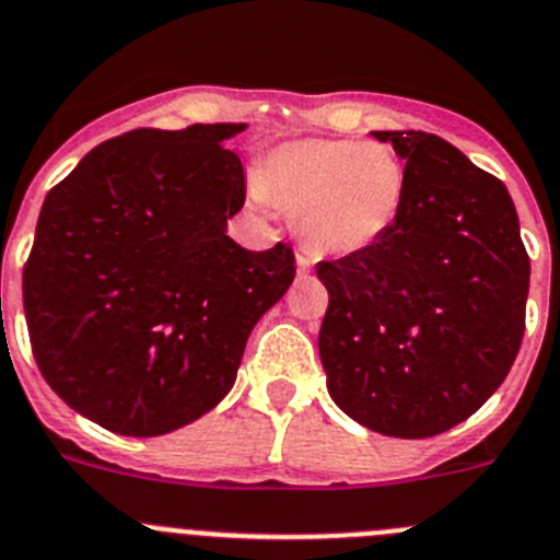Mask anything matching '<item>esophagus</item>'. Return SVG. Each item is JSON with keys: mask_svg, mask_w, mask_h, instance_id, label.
I'll use <instances>...</instances> for the list:
<instances>
[{"mask_svg": "<svg viewBox=\"0 0 560 560\" xmlns=\"http://www.w3.org/2000/svg\"><path fill=\"white\" fill-rule=\"evenodd\" d=\"M296 266H300V271H307L311 266H314V258H311L305 249H296Z\"/></svg>", "mask_w": 560, "mask_h": 560, "instance_id": "esophagus-1", "label": "esophagus"}]
</instances>
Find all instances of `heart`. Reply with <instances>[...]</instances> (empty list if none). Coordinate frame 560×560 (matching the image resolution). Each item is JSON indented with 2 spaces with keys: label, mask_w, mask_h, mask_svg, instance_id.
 Returning <instances> with one entry per match:
<instances>
[{
  "label": "heart",
  "mask_w": 560,
  "mask_h": 560,
  "mask_svg": "<svg viewBox=\"0 0 560 560\" xmlns=\"http://www.w3.org/2000/svg\"><path fill=\"white\" fill-rule=\"evenodd\" d=\"M255 194L289 210L296 235L314 255H350L394 228L408 172L383 141L302 138L260 158Z\"/></svg>",
  "instance_id": "1"
}]
</instances>
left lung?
I'll use <instances>...</instances> for the list:
<instances>
[{
  "label": "left lung",
  "mask_w": 560,
  "mask_h": 560,
  "mask_svg": "<svg viewBox=\"0 0 560 560\" xmlns=\"http://www.w3.org/2000/svg\"><path fill=\"white\" fill-rule=\"evenodd\" d=\"M372 136L405 161L408 194L381 241L316 264L330 294L319 355L347 417L428 439L469 419L514 366L530 258L502 179L430 132Z\"/></svg>",
  "instance_id": "left-lung-1"
}]
</instances>
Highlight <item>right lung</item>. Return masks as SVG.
Masks as SVG:
<instances>
[{"instance_id":"right-lung-1","label":"right lung","mask_w":560,"mask_h":560,"mask_svg":"<svg viewBox=\"0 0 560 560\" xmlns=\"http://www.w3.org/2000/svg\"><path fill=\"white\" fill-rule=\"evenodd\" d=\"M241 130L141 127L46 194L22 280L30 343L52 392L110 433L150 439L217 408L294 283L289 244L228 235L246 186L224 141Z\"/></svg>"}]
</instances>
